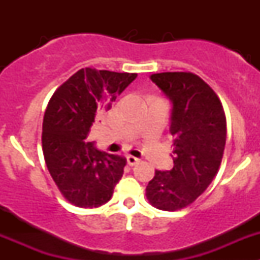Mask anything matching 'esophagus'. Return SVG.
Segmentation results:
<instances>
[{
    "instance_id": "1",
    "label": "esophagus",
    "mask_w": 260,
    "mask_h": 260,
    "mask_svg": "<svg viewBox=\"0 0 260 260\" xmlns=\"http://www.w3.org/2000/svg\"><path fill=\"white\" fill-rule=\"evenodd\" d=\"M127 162H128V165H129V166H133V165H136V164H138V162H140V159L137 158V157H135V156H127Z\"/></svg>"
}]
</instances>
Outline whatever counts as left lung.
I'll list each match as a JSON object with an SVG mask.
<instances>
[{
    "instance_id": "left-lung-1",
    "label": "left lung",
    "mask_w": 260,
    "mask_h": 260,
    "mask_svg": "<svg viewBox=\"0 0 260 260\" xmlns=\"http://www.w3.org/2000/svg\"><path fill=\"white\" fill-rule=\"evenodd\" d=\"M151 80L172 103L174 167L154 172L146 196L159 210H180L191 205L216 176L226 141V118L219 96L196 74L158 73Z\"/></svg>"
}]
</instances>
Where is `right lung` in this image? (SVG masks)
Segmentation results:
<instances>
[{"label":"right lung","instance_id":"right-lung-1","mask_svg":"<svg viewBox=\"0 0 260 260\" xmlns=\"http://www.w3.org/2000/svg\"><path fill=\"white\" fill-rule=\"evenodd\" d=\"M136 73L80 69L55 90L43 122V152L57 188L70 204L98 208L108 203L127 159L86 142L96 115L133 80Z\"/></svg>","mask_w":260,"mask_h":260}]
</instances>
